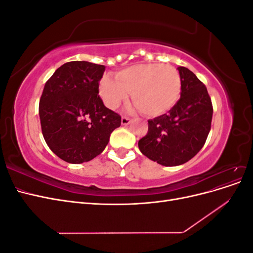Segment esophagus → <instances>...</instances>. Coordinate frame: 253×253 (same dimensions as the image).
<instances>
[{"instance_id":"esophagus-1","label":"esophagus","mask_w":253,"mask_h":253,"mask_svg":"<svg viewBox=\"0 0 253 253\" xmlns=\"http://www.w3.org/2000/svg\"><path fill=\"white\" fill-rule=\"evenodd\" d=\"M131 119H129V118H127V117H122L121 118V125L122 126H127V125H129V124H131Z\"/></svg>"}]
</instances>
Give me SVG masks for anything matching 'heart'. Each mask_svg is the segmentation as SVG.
<instances>
[{"label":"heart","instance_id":"heart-1","mask_svg":"<svg viewBox=\"0 0 253 253\" xmlns=\"http://www.w3.org/2000/svg\"><path fill=\"white\" fill-rule=\"evenodd\" d=\"M180 91L178 72L171 65L157 63L126 67L115 74V78L104 76L99 84V94L109 109H117L132 93L133 101L150 117L171 111L179 100Z\"/></svg>","mask_w":253,"mask_h":253}]
</instances>
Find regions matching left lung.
<instances>
[{"mask_svg":"<svg viewBox=\"0 0 253 253\" xmlns=\"http://www.w3.org/2000/svg\"><path fill=\"white\" fill-rule=\"evenodd\" d=\"M180 99L168 114L150 119L138 141L140 152L166 167L185 164L202 150L211 128L213 108L204 83L187 67H177Z\"/></svg>","mask_w":253,"mask_h":253,"instance_id":"8db88e82","label":"left lung"}]
</instances>
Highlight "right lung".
Segmentation results:
<instances>
[{
	"label": "right lung",
	"mask_w": 253,
	"mask_h": 253,
	"mask_svg": "<svg viewBox=\"0 0 253 253\" xmlns=\"http://www.w3.org/2000/svg\"><path fill=\"white\" fill-rule=\"evenodd\" d=\"M104 65L72 61L45 83L39 104L48 148L66 163H87L101 154L121 117L99 97Z\"/></svg>",
	"instance_id": "1"
}]
</instances>
